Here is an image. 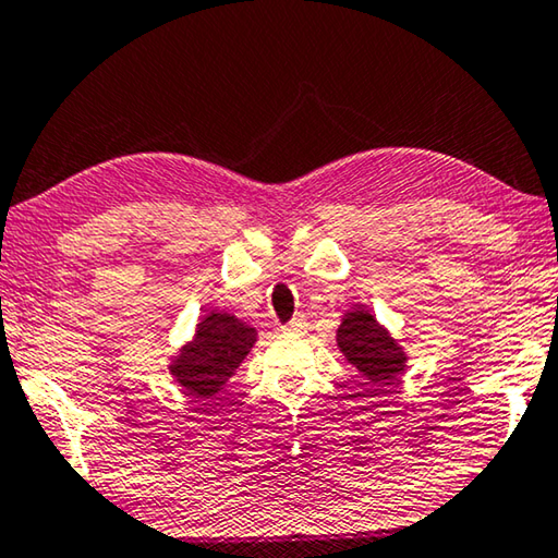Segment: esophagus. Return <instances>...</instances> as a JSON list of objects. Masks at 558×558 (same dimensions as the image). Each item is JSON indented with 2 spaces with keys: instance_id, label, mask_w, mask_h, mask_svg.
Listing matches in <instances>:
<instances>
[{
  "instance_id": "1",
  "label": "esophagus",
  "mask_w": 558,
  "mask_h": 558,
  "mask_svg": "<svg viewBox=\"0 0 558 558\" xmlns=\"http://www.w3.org/2000/svg\"><path fill=\"white\" fill-rule=\"evenodd\" d=\"M284 333H304L306 331V319L304 316H296V319H291L287 327H281Z\"/></svg>"
}]
</instances>
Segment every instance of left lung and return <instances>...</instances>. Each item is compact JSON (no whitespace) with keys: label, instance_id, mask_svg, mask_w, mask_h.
Instances as JSON below:
<instances>
[{"label":"left lung","instance_id":"obj_1","mask_svg":"<svg viewBox=\"0 0 558 558\" xmlns=\"http://www.w3.org/2000/svg\"><path fill=\"white\" fill-rule=\"evenodd\" d=\"M337 344L347 362L356 366L376 391L389 387L404 374L407 351L376 322V316L362 306L344 314L337 331Z\"/></svg>","mask_w":558,"mask_h":558}]
</instances>
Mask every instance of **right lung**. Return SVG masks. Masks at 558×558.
<instances>
[{
    "mask_svg": "<svg viewBox=\"0 0 558 558\" xmlns=\"http://www.w3.org/2000/svg\"><path fill=\"white\" fill-rule=\"evenodd\" d=\"M256 341V329L227 312H209L196 324L192 341L179 349L169 372L184 391L211 399L244 362Z\"/></svg>",
    "mask_w": 558,
    "mask_h": 558,
    "instance_id": "right-lung-1",
    "label": "right lung"
}]
</instances>
